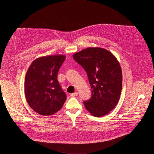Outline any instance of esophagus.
<instances>
[{
  "instance_id": "34e87169",
  "label": "esophagus",
  "mask_w": 154,
  "mask_h": 154,
  "mask_svg": "<svg viewBox=\"0 0 154 154\" xmlns=\"http://www.w3.org/2000/svg\"><path fill=\"white\" fill-rule=\"evenodd\" d=\"M77 95H78V93H77V92H75V93L71 94L70 95V97H74L77 96Z\"/></svg>"
}]
</instances>
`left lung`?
Wrapping results in <instances>:
<instances>
[{"label": "left lung", "mask_w": 154, "mask_h": 154, "mask_svg": "<svg viewBox=\"0 0 154 154\" xmlns=\"http://www.w3.org/2000/svg\"><path fill=\"white\" fill-rule=\"evenodd\" d=\"M88 75L91 97L84 101L91 115L101 117L113 109L122 89V70L116 57L101 48H88L73 55Z\"/></svg>", "instance_id": "1"}]
</instances>
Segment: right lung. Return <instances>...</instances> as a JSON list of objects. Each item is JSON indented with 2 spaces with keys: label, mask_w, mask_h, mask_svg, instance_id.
Here are the masks:
<instances>
[{
  "label": "right lung",
  "mask_w": 154,
  "mask_h": 154,
  "mask_svg": "<svg viewBox=\"0 0 154 154\" xmlns=\"http://www.w3.org/2000/svg\"><path fill=\"white\" fill-rule=\"evenodd\" d=\"M65 59V56L60 54L39 57L26 72L25 97L29 106L41 115L56 113L67 98L57 80L58 71Z\"/></svg>",
  "instance_id": "add662e5"
}]
</instances>
